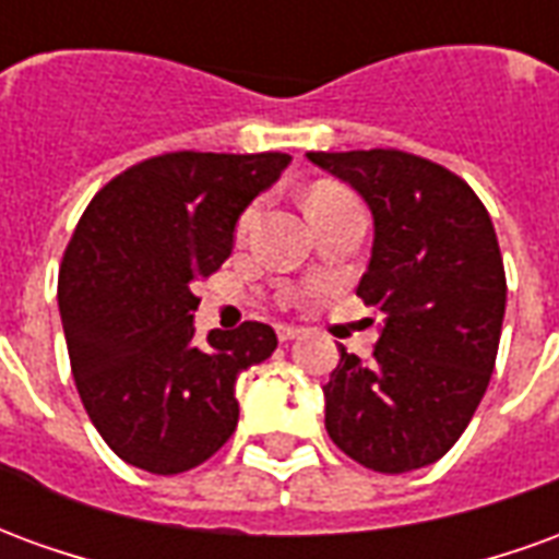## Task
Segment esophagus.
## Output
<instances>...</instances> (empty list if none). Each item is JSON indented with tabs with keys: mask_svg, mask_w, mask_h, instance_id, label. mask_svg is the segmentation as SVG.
I'll list each match as a JSON object with an SVG mask.
<instances>
[{
	"mask_svg": "<svg viewBox=\"0 0 559 559\" xmlns=\"http://www.w3.org/2000/svg\"><path fill=\"white\" fill-rule=\"evenodd\" d=\"M275 332H278V341H293L296 335H299V332H302V329L290 326V323H278V326H275Z\"/></svg>",
	"mask_w": 559,
	"mask_h": 559,
	"instance_id": "obj_1",
	"label": "esophagus"
}]
</instances>
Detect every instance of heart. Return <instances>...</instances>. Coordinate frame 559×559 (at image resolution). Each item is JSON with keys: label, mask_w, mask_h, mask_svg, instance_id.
<instances>
[{"label": "heart", "mask_w": 559, "mask_h": 559, "mask_svg": "<svg viewBox=\"0 0 559 559\" xmlns=\"http://www.w3.org/2000/svg\"><path fill=\"white\" fill-rule=\"evenodd\" d=\"M344 200H353L341 185H332V182H323V185H314L311 188V194H308V209H317V206H332V203H344ZM254 218V212H245L242 215V224H239V230H245L248 224Z\"/></svg>", "instance_id": "b5f03b06"}]
</instances>
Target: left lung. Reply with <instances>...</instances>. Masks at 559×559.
<instances>
[{
    "mask_svg": "<svg viewBox=\"0 0 559 559\" xmlns=\"http://www.w3.org/2000/svg\"><path fill=\"white\" fill-rule=\"evenodd\" d=\"M371 209L374 245L356 296L383 311L374 356L338 347L326 431L374 473L443 457L491 380L506 314L503 257L467 182L399 148L308 152Z\"/></svg>",
    "mask_w": 559,
    "mask_h": 559,
    "instance_id": "left-lung-1",
    "label": "left lung"
}]
</instances>
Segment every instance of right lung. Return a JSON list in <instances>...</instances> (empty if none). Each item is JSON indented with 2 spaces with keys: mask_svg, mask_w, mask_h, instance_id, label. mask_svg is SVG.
Returning <instances> with one entry per match:
<instances>
[{
  "mask_svg": "<svg viewBox=\"0 0 559 559\" xmlns=\"http://www.w3.org/2000/svg\"><path fill=\"white\" fill-rule=\"evenodd\" d=\"M287 164L284 152H170L116 176L83 212L59 314L80 401L131 467L185 473L236 431V380L278 338L248 320L197 344L191 287L230 257L242 212Z\"/></svg>",
  "mask_w": 559,
  "mask_h": 559,
  "instance_id": "obj_1",
  "label": "right lung"
}]
</instances>
